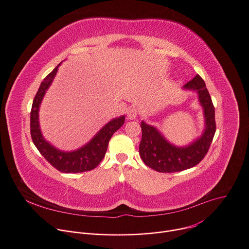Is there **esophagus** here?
<instances>
[{
  "label": "esophagus",
  "instance_id": "esophagus-1",
  "mask_svg": "<svg viewBox=\"0 0 249 249\" xmlns=\"http://www.w3.org/2000/svg\"><path fill=\"white\" fill-rule=\"evenodd\" d=\"M138 114H139V111L134 107H129L127 109V112H126V115H127V119L128 120H135L137 116H138Z\"/></svg>",
  "mask_w": 249,
  "mask_h": 249
}]
</instances>
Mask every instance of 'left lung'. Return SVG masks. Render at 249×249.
<instances>
[{
    "label": "left lung",
    "instance_id": "8db88e82",
    "mask_svg": "<svg viewBox=\"0 0 249 249\" xmlns=\"http://www.w3.org/2000/svg\"><path fill=\"white\" fill-rule=\"evenodd\" d=\"M183 89L198 93L205 118V128L201 137L193 142L177 147L168 142L155 126L142 122L140 156L145 165L157 172H180L198 165L206 156L215 135V108L205 82L197 74Z\"/></svg>",
    "mask_w": 249,
    "mask_h": 249
}]
</instances>
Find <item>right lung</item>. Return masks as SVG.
I'll list each match as a JSON object with an SVG mask.
<instances>
[{
	"label": "right lung",
	"mask_w": 249,
	"mask_h": 249,
	"mask_svg": "<svg viewBox=\"0 0 249 249\" xmlns=\"http://www.w3.org/2000/svg\"><path fill=\"white\" fill-rule=\"evenodd\" d=\"M59 65H57L44 78L34 97L30 115L31 138L40 154L56 170L67 174L90 171L96 168L102 159L105 158L110 138L124 124V115L111 120L98 131L89 142H87L76 151L63 152L53 147L51 143L45 141L41 134L38 112L42 99L45 95L48 87L51 85Z\"/></svg>",
	"instance_id": "right-lung-1"
}]
</instances>
